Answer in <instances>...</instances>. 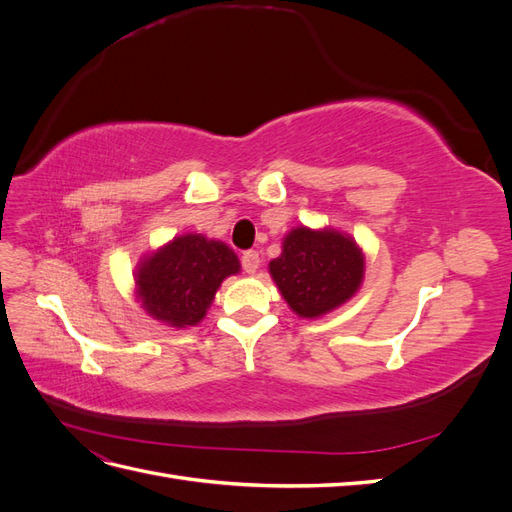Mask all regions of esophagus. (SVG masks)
I'll list each match as a JSON object with an SVG mask.
<instances>
[{"mask_svg":"<svg viewBox=\"0 0 512 512\" xmlns=\"http://www.w3.org/2000/svg\"><path fill=\"white\" fill-rule=\"evenodd\" d=\"M241 262H243V269H245V273L254 275V273L258 271V267H260V256H258V252L250 250V252H245V254L241 256Z\"/></svg>","mask_w":512,"mask_h":512,"instance_id":"esophagus-1","label":"esophagus"}]
</instances>
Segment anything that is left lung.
<instances>
[{
  "label": "left lung",
  "mask_w": 512,
  "mask_h": 512,
  "mask_svg": "<svg viewBox=\"0 0 512 512\" xmlns=\"http://www.w3.org/2000/svg\"><path fill=\"white\" fill-rule=\"evenodd\" d=\"M269 273L284 301L299 318L314 320L348 303L365 277L361 245L331 226L292 228Z\"/></svg>",
  "instance_id": "1"
}]
</instances>
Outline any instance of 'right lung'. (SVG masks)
Instances as JSON below:
<instances>
[{
  "mask_svg": "<svg viewBox=\"0 0 512 512\" xmlns=\"http://www.w3.org/2000/svg\"><path fill=\"white\" fill-rule=\"evenodd\" d=\"M239 271L241 262L224 241L188 232L138 260L136 301L168 327H196L222 282Z\"/></svg>",
  "mask_w": 512,
  "mask_h": 512,
  "instance_id": "right-lung-1",
  "label": "right lung"
}]
</instances>
